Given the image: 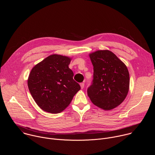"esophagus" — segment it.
<instances>
[{
  "label": "esophagus",
  "mask_w": 155,
  "mask_h": 155,
  "mask_svg": "<svg viewBox=\"0 0 155 155\" xmlns=\"http://www.w3.org/2000/svg\"><path fill=\"white\" fill-rule=\"evenodd\" d=\"M80 86H81V88L83 89V88H84V82L80 83Z\"/></svg>",
  "instance_id": "34e87169"
}]
</instances>
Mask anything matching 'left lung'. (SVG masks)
I'll return each instance as SVG.
<instances>
[{
  "label": "left lung",
  "mask_w": 155,
  "mask_h": 155,
  "mask_svg": "<svg viewBox=\"0 0 155 155\" xmlns=\"http://www.w3.org/2000/svg\"><path fill=\"white\" fill-rule=\"evenodd\" d=\"M94 66L93 80L87 89L92 102L105 110L120 105L129 90L130 76L126 65L109 50L89 54Z\"/></svg>",
  "instance_id": "8db88e82"
}]
</instances>
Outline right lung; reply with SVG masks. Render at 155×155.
Returning <instances> with one entry per match:
<instances>
[{
    "instance_id": "add662e5",
    "label": "right lung",
    "mask_w": 155,
    "mask_h": 155,
    "mask_svg": "<svg viewBox=\"0 0 155 155\" xmlns=\"http://www.w3.org/2000/svg\"><path fill=\"white\" fill-rule=\"evenodd\" d=\"M71 58L52 54L35 65L29 74L28 87L34 101L44 111L58 114L69 105L81 87L69 68Z\"/></svg>"
}]
</instances>
